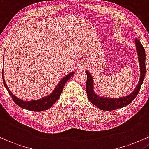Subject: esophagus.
I'll list each match as a JSON object with an SVG mask.
<instances>
[{
	"instance_id": "esophagus-1",
	"label": "esophagus",
	"mask_w": 149,
	"mask_h": 149,
	"mask_svg": "<svg viewBox=\"0 0 149 149\" xmlns=\"http://www.w3.org/2000/svg\"><path fill=\"white\" fill-rule=\"evenodd\" d=\"M83 66V68H84V65H82Z\"/></svg>"
}]
</instances>
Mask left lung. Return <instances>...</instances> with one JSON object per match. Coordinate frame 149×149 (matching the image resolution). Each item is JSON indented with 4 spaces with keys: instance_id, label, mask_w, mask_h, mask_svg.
Instances as JSON below:
<instances>
[{
    "instance_id": "left-lung-1",
    "label": "left lung",
    "mask_w": 149,
    "mask_h": 149,
    "mask_svg": "<svg viewBox=\"0 0 149 149\" xmlns=\"http://www.w3.org/2000/svg\"><path fill=\"white\" fill-rule=\"evenodd\" d=\"M135 45H136V50H137L140 72H140V79L136 87L128 96L120 98H106V97L104 98V97L98 96L93 90V80L92 76L88 71H86V76H87L86 84L87 97L92 104L99 108L101 110L108 111H114V110L118 109V108H121L128 106L136 98L138 93L139 92L140 88H141L142 83L144 80L145 74H146V65H145L146 55H145L144 48L142 46L141 43L140 42L138 38H136V40H135Z\"/></svg>"
}]
</instances>
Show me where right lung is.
Listing matches in <instances>:
<instances>
[{
  "instance_id": "1",
  "label": "right lung",
  "mask_w": 149,
  "mask_h": 149,
  "mask_svg": "<svg viewBox=\"0 0 149 149\" xmlns=\"http://www.w3.org/2000/svg\"><path fill=\"white\" fill-rule=\"evenodd\" d=\"M74 74V72H72L69 73L68 74H67L66 76H65L61 80L58 84L57 85V86L55 88V89L53 90V92L49 95V96H45L43 98H41V99H37L34 100V101H24L23 100L19 99V98H17V97L13 95L10 89L8 88L6 84V81H5L4 77H3V84H4L5 86H6V89L9 93L10 96L12 97L13 101L18 106H19L22 108H24V109L29 110V111H36V112H40V111H43L48 110V108H51L55 103V102L57 101V100H58V98L61 96V94L63 91V88H64L65 84L67 81L70 79L72 76Z\"/></svg>"
}]
</instances>
